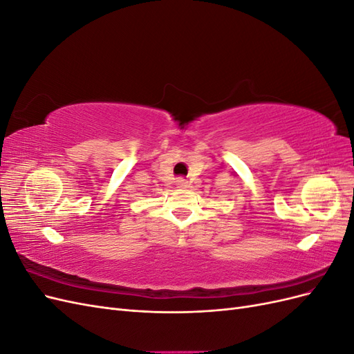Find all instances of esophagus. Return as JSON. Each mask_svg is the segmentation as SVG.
I'll use <instances>...</instances> for the list:
<instances>
[{
	"mask_svg": "<svg viewBox=\"0 0 354 354\" xmlns=\"http://www.w3.org/2000/svg\"><path fill=\"white\" fill-rule=\"evenodd\" d=\"M176 185H177V187H180V189H186V187L189 186V181H187L186 178H183V177H178V178L176 180Z\"/></svg>",
	"mask_w": 354,
	"mask_h": 354,
	"instance_id": "esophagus-1",
	"label": "esophagus"
}]
</instances>
